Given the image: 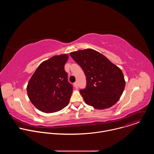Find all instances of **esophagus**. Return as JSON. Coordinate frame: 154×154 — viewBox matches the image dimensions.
Segmentation results:
<instances>
[{
  "label": "esophagus",
  "instance_id": "esophagus-1",
  "mask_svg": "<svg viewBox=\"0 0 154 154\" xmlns=\"http://www.w3.org/2000/svg\"><path fill=\"white\" fill-rule=\"evenodd\" d=\"M74 87L75 88H79V86H78V83H77V82H75V83H74Z\"/></svg>",
  "mask_w": 154,
  "mask_h": 154
}]
</instances>
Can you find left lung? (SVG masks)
Wrapping results in <instances>:
<instances>
[{"mask_svg":"<svg viewBox=\"0 0 154 154\" xmlns=\"http://www.w3.org/2000/svg\"><path fill=\"white\" fill-rule=\"evenodd\" d=\"M70 55L80 66L86 78V88L80 91L85 103L98 109L114 105L125 85L121 69L92 49L72 52Z\"/></svg>","mask_w":154,"mask_h":154,"instance_id":"left-lung-1","label":"left lung"}]
</instances>
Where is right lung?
Instances as JSON below:
<instances>
[{
	"label": "right lung",
	"mask_w": 154,
	"mask_h": 154,
	"mask_svg": "<svg viewBox=\"0 0 154 154\" xmlns=\"http://www.w3.org/2000/svg\"><path fill=\"white\" fill-rule=\"evenodd\" d=\"M68 58V54H64L42 61L29 80L27 95L39 111L55 113L68 105L73 91L64 70Z\"/></svg>",
	"instance_id": "1"
}]
</instances>
